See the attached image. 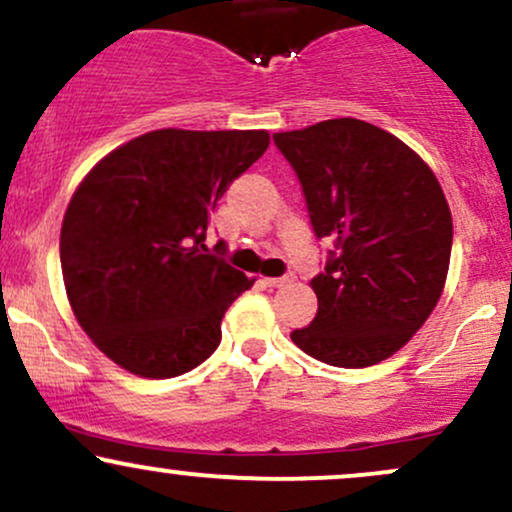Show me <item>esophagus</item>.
I'll return each mask as SVG.
<instances>
[{
    "instance_id": "esophagus-1",
    "label": "esophagus",
    "mask_w": 512,
    "mask_h": 512,
    "mask_svg": "<svg viewBox=\"0 0 512 512\" xmlns=\"http://www.w3.org/2000/svg\"><path fill=\"white\" fill-rule=\"evenodd\" d=\"M293 279H296V276H293V274H286V276H267V279H264V284L272 286V289H279V286L291 284Z\"/></svg>"
}]
</instances>
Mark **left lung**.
<instances>
[{
  "mask_svg": "<svg viewBox=\"0 0 512 512\" xmlns=\"http://www.w3.org/2000/svg\"><path fill=\"white\" fill-rule=\"evenodd\" d=\"M301 180L317 238H332L310 281L317 315L293 330L298 349L339 368L390 358L443 293L452 216L419 154L370 122L339 117L274 134Z\"/></svg>",
  "mask_w": 512,
  "mask_h": 512,
  "instance_id": "8db88e82",
  "label": "left lung"
}]
</instances>
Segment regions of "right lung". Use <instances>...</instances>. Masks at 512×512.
Listing matches in <instances>:
<instances>
[{
  "mask_svg": "<svg viewBox=\"0 0 512 512\" xmlns=\"http://www.w3.org/2000/svg\"><path fill=\"white\" fill-rule=\"evenodd\" d=\"M267 146L264 129H156L76 187L60 233L64 289L117 366L175 378L214 354L228 305L255 279L204 245L211 211Z\"/></svg>",
  "mask_w": 512,
  "mask_h": 512,
  "instance_id": "right-lung-1",
  "label": "right lung"
}]
</instances>
